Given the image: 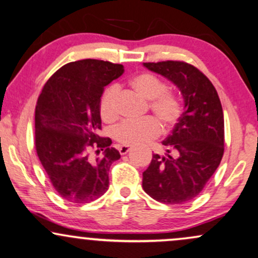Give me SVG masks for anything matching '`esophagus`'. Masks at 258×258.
<instances>
[{"instance_id":"1","label":"esophagus","mask_w":258,"mask_h":258,"mask_svg":"<svg viewBox=\"0 0 258 258\" xmlns=\"http://www.w3.org/2000/svg\"><path fill=\"white\" fill-rule=\"evenodd\" d=\"M130 150H131V148H128V146H125V145L119 146V152H120V155H126V153L128 152Z\"/></svg>"}]
</instances>
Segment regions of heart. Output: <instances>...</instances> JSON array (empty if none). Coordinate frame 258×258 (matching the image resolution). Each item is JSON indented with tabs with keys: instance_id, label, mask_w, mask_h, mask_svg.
Returning <instances> with one entry per match:
<instances>
[{
	"instance_id": "heart-1",
	"label": "heart",
	"mask_w": 258,
	"mask_h": 258,
	"mask_svg": "<svg viewBox=\"0 0 258 258\" xmlns=\"http://www.w3.org/2000/svg\"><path fill=\"white\" fill-rule=\"evenodd\" d=\"M128 84L140 96L149 100V108L157 119L145 118L139 121H125L115 127L113 131L114 139L125 146H133L156 138L161 133V126L164 132L169 131L181 116L182 105L180 99L168 90L167 83L153 74H137L131 77ZM116 95L118 88L115 86L107 87L101 94L99 114L102 121L110 123L118 118Z\"/></svg>"
}]
</instances>
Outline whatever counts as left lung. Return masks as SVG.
<instances>
[{
	"label": "left lung",
	"instance_id": "8db88e82",
	"mask_svg": "<svg viewBox=\"0 0 258 258\" xmlns=\"http://www.w3.org/2000/svg\"><path fill=\"white\" fill-rule=\"evenodd\" d=\"M181 91L184 112L143 172V189L167 205L193 200L219 167L224 155V113L213 84L194 65L181 60L144 63Z\"/></svg>",
	"mask_w": 258,
	"mask_h": 258
}]
</instances>
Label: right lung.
<instances>
[{"mask_svg":"<svg viewBox=\"0 0 258 258\" xmlns=\"http://www.w3.org/2000/svg\"><path fill=\"white\" fill-rule=\"evenodd\" d=\"M122 73L121 64L82 59L63 65L42 87L35 106V150L64 200L87 204L108 189L109 168L120 153L110 148V138L99 136V101Z\"/></svg>","mask_w":258,"mask_h":258,"instance_id":"right-lung-1","label":"right lung"}]
</instances>
